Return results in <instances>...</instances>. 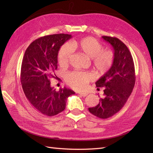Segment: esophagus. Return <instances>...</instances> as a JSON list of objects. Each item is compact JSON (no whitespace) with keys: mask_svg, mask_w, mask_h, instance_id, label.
I'll return each instance as SVG.
<instances>
[{"mask_svg":"<svg viewBox=\"0 0 153 153\" xmlns=\"http://www.w3.org/2000/svg\"><path fill=\"white\" fill-rule=\"evenodd\" d=\"M78 94L83 97H85L88 94L87 92H78Z\"/></svg>","mask_w":153,"mask_h":153,"instance_id":"34e87169","label":"esophagus"}]
</instances>
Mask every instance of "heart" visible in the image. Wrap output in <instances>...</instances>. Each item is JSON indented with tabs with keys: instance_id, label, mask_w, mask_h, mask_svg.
Listing matches in <instances>:
<instances>
[{
	"instance_id": "1",
	"label": "heart",
	"mask_w": 153,
	"mask_h": 153,
	"mask_svg": "<svg viewBox=\"0 0 153 153\" xmlns=\"http://www.w3.org/2000/svg\"><path fill=\"white\" fill-rule=\"evenodd\" d=\"M72 47L89 58L95 71L99 75H103L112 67L114 55L112 50L103 48V45L92 37H85L73 41ZM73 49L69 43H65L60 48L58 53L59 63L62 66H67L71 56ZM93 74L89 72L73 71L66 76L67 84L75 89H84L90 81L93 80Z\"/></svg>"
}]
</instances>
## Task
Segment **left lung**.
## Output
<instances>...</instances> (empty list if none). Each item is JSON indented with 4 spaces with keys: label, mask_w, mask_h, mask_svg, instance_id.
<instances>
[{
    "label": "left lung",
    "mask_w": 153,
    "mask_h": 153,
    "mask_svg": "<svg viewBox=\"0 0 153 153\" xmlns=\"http://www.w3.org/2000/svg\"><path fill=\"white\" fill-rule=\"evenodd\" d=\"M112 46L114 59L112 67L96 82L97 87H103V97L89 111L101 119L113 116L121 110L131 95L135 84V66L131 54L125 44L117 38L102 36Z\"/></svg>",
    "instance_id": "8db88e82"
}]
</instances>
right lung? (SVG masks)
Returning <instances> with one entry per match:
<instances>
[{"label":"right lung","instance_id":"obj_1","mask_svg":"<svg viewBox=\"0 0 153 153\" xmlns=\"http://www.w3.org/2000/svg\"><path fill=\"white\" fill-rule=\"evenodd\" d=\"M71 38L65 34L41 37L30 44L22 60L20 80L26 98L37 110L48 116L62 112L68 97L75 94L66 87L56 91L50 82L57 69L59 50Z\"/></svg>","mask_w":153,"mask_h":153}]
</instances>
